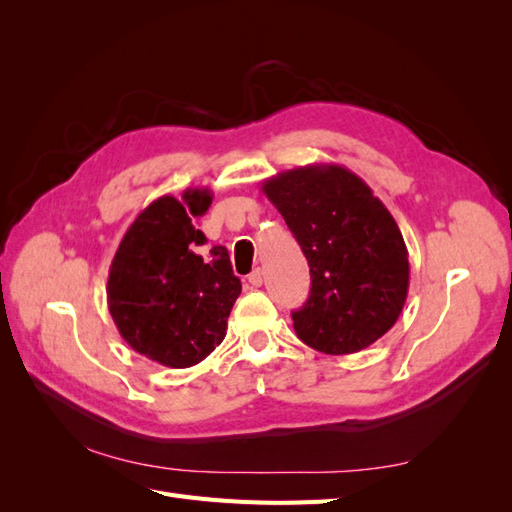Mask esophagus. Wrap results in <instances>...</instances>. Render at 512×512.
<instances>
[{
    "instance_id": "34e87169",
    "label": "esophagus",
    "mask_w": 512,
    "mask_h": 512,
    "mask_svg": "<svg viewBox=\"0 0 512 512\" xmlns=\"http://www.w3.org/2000/svg\"><path fill=\"white\" fill-rule=\"evenodd\" d=\"M247 282H250L254 288H260L262 282H265V273H262V269H254L250 275H247Z\"/></svg>"
}]
</instances>
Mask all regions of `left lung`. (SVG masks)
Masks as SVG:
<instances>
[{"label": "left lung", "mask_w": 512, "mask_h": 512, "mask_svg": "<svg viewBox=\"0 0 512 512\" xmlns=\"http://www.w3.org/2000/svg\"><path fill=\"white\" fill-rule=\"evenodd\" d=\"M309 262L312 290L292 327L324 354L365 350L406 305L408 247L382 200L352 170L307 164L262 181Z\"/></svg>", "instance_id": "left-lung-1"}]
</instances>
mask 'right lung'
Listing matches in <instances>:
<instances>
[{
    "label": "right lung",
    "mask_w": 512,
    "mask_h": 512,
    "mask_svg": "<svg viewBox=\"0 0 512 512\" xmlns=\"http://www.w3.org/2000/svg\"><path fill=\"white\" fill-rule=\"evenodd\" d=\"M147 205L123 235L108 269L106 301L119 335L138 354L183 369L200 363L226 337L228 316L241 294L228 250L213 245L190 215L200 218L213 194L188 188Z\"/></svg>",
    "instance_id": "1"
}]
</instances>
